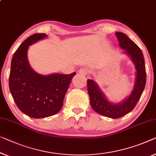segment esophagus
I'll return each mask as SVG.
<instances>
[{
	"instance_id": "esophagus-1",
	"label": "esophagus",
	"mask_w": 156,
	"mask_h": 156,
	"mask_svg": "<svg viewBox=\"0 0 156 156\" xmlns=\"http://www.w3.org/2000/svg\"><path fill=\"white\" fill-rule=\"evenodd\" d=\"M79 73L80 74H83V75H87L89 73V70L86 67H83V68H80L79 69Z\"/></svg>"
}]
</instances>
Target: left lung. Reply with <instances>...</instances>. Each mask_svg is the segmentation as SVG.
I'll return each instance as SVG.
<instances>
[{
    "label": "left lung",
    "instance_id": "8db88e82",
    "mask_svg": "<svg viewBox=\"0 0 156 156\" xmlns=\"http://www.w3.org/2000/svg\"><path fill=\"white\" fill-rule=\"evenodd\" d=\"M115 35L120 47L124 49V52L131 57L135 65L136 82L131 94L121 103L112 104L106 99L94 80H87V92L92 108L99 114L113 119L121 118L133 110L142 94L146 82L145 62L141 49L125 34L117 32Z\"/></svg>",
    "mask_w": 156,
    "mask_h": 156
}]
</instances>
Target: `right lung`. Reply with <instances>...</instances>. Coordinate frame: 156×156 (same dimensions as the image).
I'll return each mask as SVG.
<instances>
[{"mask_svg": "<svg viewBox=\"0 0 156 156\" xmlns=\"http://www.w3.org/2000/svg\"><path fill=\"white\" fill-rule=\"evenodd\" d=\"M47 37L45 34L29 36L14 53L9 76V87L19 109L34 118L59 112L76 72L71 74L41 75L31 68L27 59L29 46Z\"/></svg>", "mask_w": 156, "mask_h": 156, "instance_id": "obj_1", "label": "right lung"}]
</instances>
